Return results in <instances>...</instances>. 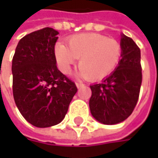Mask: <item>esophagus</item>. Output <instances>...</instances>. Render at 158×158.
<instances>
[{
  "label": "esophagus",
  "mask_w": 158,
  "mask_h": 158,
  "mask_svg": "<svg viewBox=\"0 0 158 158\" xmlns=\"http://www.w3.org/2000/svg\"><path fill=\"white\" fill-rule=\"evenodd\" d=\"M76 87H77V88H81L82 86H83V85H84V84H83V83H82V82H76Z\"/></svg>",
  "instance_id": "esophagus-1"
}]
</instances>
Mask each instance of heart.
Segmentation results:
<instances>
[{
	"mask_svg": "<svg viewBox=\"0 0 158 158\" xmlns=\"http://www.w3.org/2000/svg\"><path fill=\"white\" fill-rule=\"evenodd\" d=\"M58 67L69 74L79 59V75L90 81L106 78L117 69L122 58V46L118 40L99 33H81L68 40V46L58 43L54 49Z\"/></svg>",
	"mask_w": 158,
	"mask_h": 158,
	"instance_id": "1",
	"label": "heart"
}]
</instances>
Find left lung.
<instances>
[{
    "mask_svg": "<svg viewBox=\"0 0 158 158\" xmlns=\"http://www.w3.org/2000/svg\"><path fill=\"white\" fill-rule=\"evenodd\" d=\"M122 58L117 69L101 83L90 85L89 109L98 121L114 125L127 118L136 106L143 81L141 50L123 35Z\"/></svg>",
    "mask_w": 158,
    "mask_h": 158,
    "instance_id": "obj_1",
    "label": "left lung"
}]
</instances>
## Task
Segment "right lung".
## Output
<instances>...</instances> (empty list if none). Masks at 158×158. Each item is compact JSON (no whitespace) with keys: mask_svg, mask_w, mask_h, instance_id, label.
I'll return each mask as SVG.
<instances>
[{"mask_svg":"<svg viewBox=\"0 0 158 158\" xmlns=\"http://www.w3.org/2000/svg\"><path fill=\"white\" fill-rule=\"evenodd\" d=\"M57 31L46 27L22 38L12 60L13 96L23 118L37 127L62 121L76 83L58 69L54 46Z\"/></svg>","mask_w":158,"mask_h":158,"instance_id":"add662e5","label":"right lung"}]
</instances>
